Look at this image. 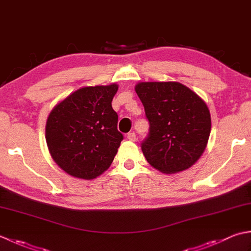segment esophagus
<instances>
[{
  "instance_id": "obj_1",
  "label": "esophagus",
  "mask_w": 251,
  "mask_h": 251,
  "mask_svg": "<svg viewBox=\"0 0 251 251\" xmlns=\"http://www.w3.org/2000/svg\"><path fill=\"white\" fill-rule=\"evenodd\" d=\"M127 139L130 141H136L137 138H136L135 132H128V134H127Z\"/></svg>"
}]
</instances>
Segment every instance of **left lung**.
<instances>
[{
  "label": "left lung",
  "instance_id": "left-lung-1",
  "mask_svg": "<svg viewBox=\"0 0 251 251\" xmlns=\"http://www.w3.org/2000/svg\"><path fill=\"white\" fill-rule=\"evenodd\" d=\"M135 89L150 126L141 143L148 163L164 174L191 167L209 139L211 119L206 103L178 82H142Z\"/></svg>",
  "mask_w": 251,
  "mask_h": 251
}]
</instances>
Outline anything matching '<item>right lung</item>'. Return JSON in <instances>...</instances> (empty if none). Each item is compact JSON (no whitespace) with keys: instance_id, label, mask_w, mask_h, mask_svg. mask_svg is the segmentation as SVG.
<instances>
[{"instance_id":"right-lung-1","label":"right lung","mask_w":251,"mask_h":251,"mask_svg":"<svg viewBox=\"0 0 251 251\" xmlns=\"http://www.w3.org/2000/svg\"><path fill=\"white\" fill-rule=\"evenodd\" d=\"M116 84L79 88L58 103L47 119L46 142L51 157L75 178L90 180L110 167L123 136L112 99Z\"/></svg>"}]
</instances>
